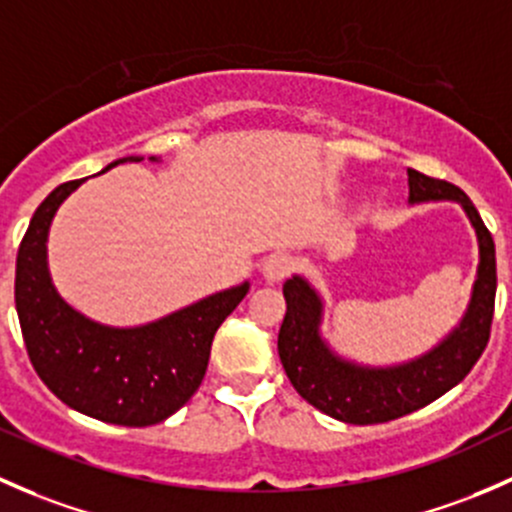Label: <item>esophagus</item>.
Instances as JSON below:
<instances>
[{"label": "esophagus", "instance_id": "34e87169", "mask_svg": "<svg viewBox=\"0 0 512 512\" xmlns=\"http://www.w3.org/2000/svg\"><path fill=\"white\" fill-rule=\"evenodd\" d=\"M293 271H295V258L291 254H273L266 263H263V276H266V281L271 283L283 281V278L291 276Z\"/></svg>", "mask_w": 512, "mask_h": 512}]
</instances>
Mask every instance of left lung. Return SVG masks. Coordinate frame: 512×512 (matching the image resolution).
I'll use <instances>...</instances> for the list:
<instances>
[{
  "label": "left lung",
  "mask_w": 512,
  "mask_h": 512,
  "mask_svg": "<svg viewBox=\"0 0 512 512\" xmlns=\"http://www.w3.org/2000/svg\"><path fill=\"white\" fill-rule=\"evenodd\" d=\"M407 175L409 202H429V199L458 202L476 229L478 249H481L471 305L461 325L439 347L399 367L370 370V367L352 365L335 357L320 340L318 325L323 305L308 281L293 276L283 283L288 305L278 333V355L283 370L305 402L345 424H384L426 407L473 370L491 337L495 286H498L491 231L486 229L468 194L456 184L416 170H409Z\"/></svg>",
  "instance_id": "obj_1"
}]
</instances>
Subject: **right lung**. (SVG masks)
Returning <instances> with one entry per match:
<instances>
[{"label":"right lung","mask_w":512,"mask_h":512,"mask_svg":"<svg viewBox=\"0 0 512 512\" xmlns=\"http://www.w3.org/2000/svg\"><path fill=\"white\" fill-rule=\"evenodd\" d=\"M125 160L140 162V157L118 162ZM81 182L59 184L39 204L19 244L14 303L21 335L36 374L63 404L108 424L152 426L182 409L197 392L214 335L249 293V283L209 295L142 328L91 323L63 303L46 268L51 219Z\"/></svg>","instance_id":"right-lung-1"}]
</instances>
